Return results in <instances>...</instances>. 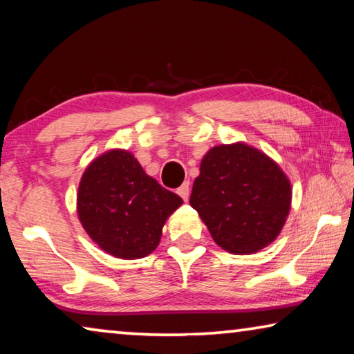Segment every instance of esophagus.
<instances>
[{
	"instance_id": "esophagus-1",
	"label": "esophagus",
	"mask_w": 354,
	"mask_h": 354,
	"mask_svg": "<svg viewBox=\"0 0 354 354\" xmlns=\"http://www.w3.org/2000/svg\"><path fill=\"white\" fill-rule=\"evenodd\" d=\"M178 195H179V197H181L184 201L189 200V195H190V186H189V183H184L183 186L178 189Z\"/></svg>"
}]
</instances>
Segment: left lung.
Wrapping results in <instances>:
<instances>
[{
	"instance_id": "1",
	"label": "left lung",
	"mask_w": 354,
	"mask_h": 354,
	"mask_svg": "<svg viewBox=\"0 0 354 354\" xmlns=\"http://www.w3.org/2000/svg\"><path fill=\"white\" fill-rule=\"evenodd\" d=\"M291 205V184L272 159L245 143L211 148L201 159L190 206L218 248L245 255L279 236Z\"/></svg>"
}]
</instances>
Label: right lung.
I'll list each match as a JSON object with an SVG mask.
<instances>
[{"label":"right lung","instance_id":"obj_1","mask_svg":"<svg viewBox=\"0 0 354 354\" xmlns=\"http://www.w3.org/2000/svg\"><path fill=\"white\" fill-rule=\"evenodd\" d=\"M181 197L148 176L129 151L111 149L83 173L77 212L83 228L106 254L122 260L149 255Z\"/></svg>","mask_w":354,"mask_h":354}]
</instances>
